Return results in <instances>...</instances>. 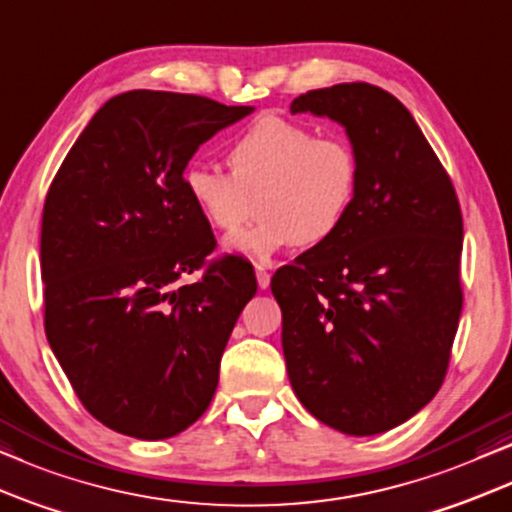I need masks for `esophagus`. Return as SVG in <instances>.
Returning a JSON list of instances; mask_svg holds the SVG:
<instances>
[{"instance_id": "obj_1", "label": "esophagus", "mask_w": 512, "mask_h": 512, "mask_svg": "<svg viewBox=\"0 0 512 512\" xmlns=\"http://www.w3.org/2000/svg\"><path fill=\"white\" fill-rule=\"evenodd\" d=\"M255 276H257V285H260L262 290H267L271 283V274L262 267V264H255Z\"/></svg>"}]
</instances>
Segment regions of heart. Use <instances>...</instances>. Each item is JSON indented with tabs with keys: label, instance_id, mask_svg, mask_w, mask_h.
<instances>
[{
	"label": "heart",
	"instance_id": "b5f03b06",
	"mask_svg": "<svg viewBox=\"0 0 512 512\" xmlns=\"http://www.w3.org/2000/svg\"><path fill=\"white\" fill-rule=\"evenodd\" d=\"M227 166L229 175L192 163L182 170V192L222 236L236 234L257 210L260 222L229 245L260 260L292 243H330L358 203L356 147L278 114L257 119L231 142Z\"/></svg>",
	"mask_w": 512,
	"mask_h": 512
}]
</instances>
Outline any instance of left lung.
<instances>
[{
    "label": "left lung",
    "instance_id": "1",
    "mask_svg": "<svg viewBox=\"0 0 512 512\" xmlns=\"http://www.w3.org/2000/svg\"><path fill=\"white\" fill-rule=\"evenodd\" d=\"M290 112L339 121L360 159L344 229L271 278L290 384L330 428L384 433L445 381L463 306L459 199L417 121L384 88H316Z\"/></svg>",
    "mask_w": 512,
    "mask_h": 512
}]
</instances>
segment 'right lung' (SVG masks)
<instances>
[{
  "label": "right lung",
  "instance_id": "add662e5",
  "mask_svg": "<svg viewBox=\"0 0 512 512\" xmlns=\"http://www.w3.org/2000/svg\"><path fill=\"white\" fill-rule=\"evenodd\" d=\"M252 107L128 91L107 100L53 177L42 215L44 330L100 424L140 440L192 426L255 271L208 260L213 229L182 192L196 149ZM199 273L194 284L179 281Z\"/></svg>",
  "mask_w": 512,
  "mask_h": 512
}]
</instances>
